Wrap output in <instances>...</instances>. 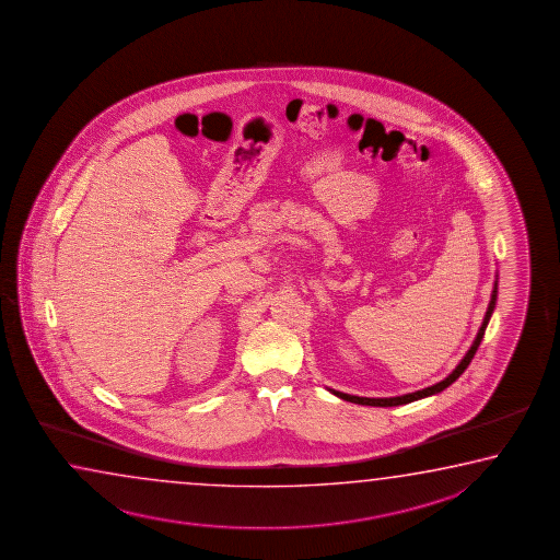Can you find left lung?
<instances>
[{"label":"left lung","instance_id":"8db88e82","mask_svg":"<svg viewBox=\"0 0 560 560\" xmlns=\"http://www.w3.org/2000/svg\"><path fill=\"white\" fill-rule=\"evenodd\" d=\"M495 300H498V280L493 282L492 298H490V304H488V310H486V315H483L482 325H480V329H478V335H476L475 342H472V347L468 349V352L465 354V359L458 362V366H456L445 380H441V382H436L433 386H429V388L418 389V392H411V394H404V396H396V398H359V396H351V394H342V392H337V389H329L331 394H335L337 398L345 399V401H352V404H361V406H374V408H392V406H404V404H411V401H418L421 398H429V396H435L439 392H443V389L448 388L453 382H455L466 369H468V364L470 361L475 359L476 351H478V347H480V342L483 339V331H486V327H488V322H490V317H492L493 307H495Z\"/></svg>","mask_w":560,"mask_h":560}]
</instances>
